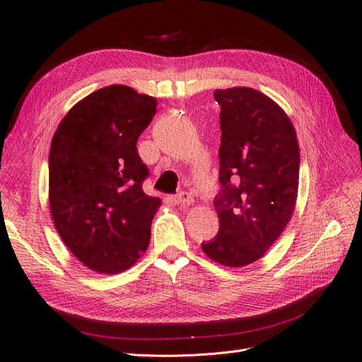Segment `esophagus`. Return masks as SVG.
Wrapping results in <instances>:
<instances>
[{
  "label": "esophagus",
  "instance_id": "34e87169",
  "mask_svg": "<svg viewBox=\"0 0 362 362\" xmlns=\"http://www.w3.org/2000/svg\"><path fill=\"white\" fill-rule=\"evenodd\" d=\"M172 202L175 204V205H178V206H189V205H192L193 204V198L192 196L189 194V193H185V192H182V193H178V194H175V196H172Z\"/></svg>",
  "mask_w": 362,
  "mask_h": 362
}]
</instances>
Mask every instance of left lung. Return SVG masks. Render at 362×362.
I'll return each mask as SVG.
<instances>
[{
	"instance_id": "obj_1",
	"label": "left lung",
	"mask_w": 362,
	"mask_h": 362,
	"mask_svg": "<svg viewBox=\"0 0 362 362\" xmlns=\"http://www.w3.org/2000/svg\"><path fill=\"white\" fill-rule=\"evenodd\" d=\"M221 105L222 190L218 233L202 250L226 267L252 264L276 242L296 206L299 141L286 112L252 87L217 89Z\"/></svg>"
}]
</instances>
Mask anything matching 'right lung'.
I'll list each match as a JSON object with an SVG mask.
<instances>
[{
	"mask_svg": "<svg viewBox=\"0 0 362 362\" xmlns=\"http://www.w3.org/2000/svg\"><path fill=\"white\" fill-rule=\"evenodd\" d=\"M156 112V98L107 86L76 103L51 141L54 225L72 254L103 275L129 269L149 245L161 201L141 190L148 168L136 145Z\"/></svg>",
	"mask_w": 362,
	"mask_h": 362,
	"instance_id": "right-lung-1",
	"label": "right lung"
}]
</instances>
